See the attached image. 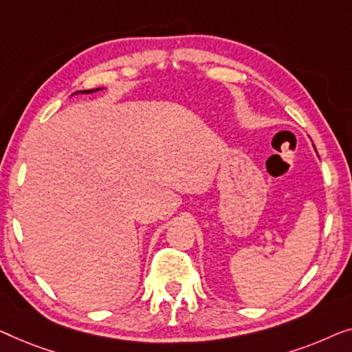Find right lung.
Segmentation results:
<instances>
[{
	"mask_svg": "<svg viewBox=\"0 0 352 352\" xmlns=\"http://www.w3.org/2000/svg\"><path fill=\"white\" fill-rule=\"evenodd\" d=\"M102 87H97V89H91V91H81V94H91V92H96V91H100Z\"/></svg>",
	"mask_w": 352,
	"mask_h": 352,
	"instance_id": "obj_1",
	"label": "right lung"
}]
</instances>
